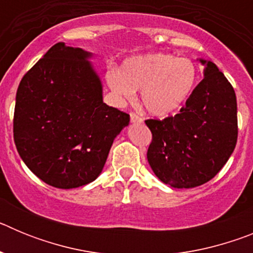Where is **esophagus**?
I'll return each mask as SVG.
<instances>
[{
  "label": "esophagus",
  "instance_id": "esophagus-1",
  "mask_svg": "<svg viewBox=\"0 0 253 253\" xmlns=\"http://www.w3.org/2000/svg\"><path fill=\"white\" fill-rule=\"evenodd\" d=\"M130 122L133 123V124H140L143 120H142V118H140V116L137 115V114L131 113L130 114Z\"/></svg>",
  "mask_w": 253,
  "mask_h": 253
}]
</instances>
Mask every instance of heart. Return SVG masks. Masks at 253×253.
Returning a JSON list of instances; mask_svg holds the SVG:
<instances>
[{
    "label": "heart",
    "instance_id": "1",
    "mask_svg": "<svg viewBox=\"0 0 253 253\" xmlns=\"http://www.w3.org/2000/svg\"><path fill=\"white\" fill-rule=\"evenodd\" d=\"M107 84L122 101H133L142 91V106L149 115L166 118L181 110L198 84L193 60L169 53H149L126 59L120 71L106 76Z\"/></svg>",
    "mask_w": 253,
    "mask_h": 253
}]
</instances>
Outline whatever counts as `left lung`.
Here are the masks:
<instances>
[{"instance_id": "left-lung-1", "label": "left lung", "mask_w": 253, "mask_h": 253, "mask_svg": "<svg viewBox=\"0 0 253 253\" xmlns=\"http://www.w3.org/2000/svg\"><path fill=\"white\" fill-rule=\"evenodd\" d=\"M204 80L175 116L147 120L152 143L147 158L154 175L175 189L200 186L214 177L237 143V99L218 67L198 58Z\"/></svg>"}]
</instances>
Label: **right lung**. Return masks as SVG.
I'll list each match as a JSON object with an SVG mask.
<instances>
[{"instance_id":"right-lung-1","label":"right lung","mask_w":253,"mask_h":253,"mask_svg":"<svg viewBox=\"0 0 253 253\" xmlns=\"http://www.w3.org/2000/svg\"><path fill=\"white\" fill-rule=\"evenodd\" d=\"M92 57L60 42L17 88V152L34 175L58 189H75L99 177L113 142L130 122L128 114L104 102Z\"/></svg>"}]
</instances>
